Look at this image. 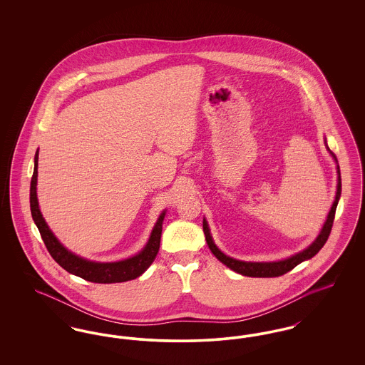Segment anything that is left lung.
Returning <instances> with one entry per match:
<instances>
[{
  "mask_svg": "<svg viewBox=\"0 0 365 365\" xmlns=\"http://www.w3.org/2000/svg\"><path fill=\"white\" fill-rule=\"evenodd\" d=\"M326 148L329 150L331 157L334 158V161L336 163V174H338V182H336V192H335V200L331 205L330 212L327 215V219L324 222V225L322 227L319 235L316 237V240L313 241L308 247H305L304 250L295 253L293 256L283 259V260L278 261H242L237 260L234 257H230L225 255L213 241L210 230H209L208 222L204 217L202 220V228H204V234H205V240L208 243L210 252L215 255V257L220 262H223L226 267L230 269H232L237 274H241L243 277H252V278H275V277H280L284 275L286 272L292 271L294 267L298 264H301L302 261L309 260L312 259L314 255L319 253V250L324 246V243L327 242L329 235L331 232V227L334 223V216H335V210H336V205L338 201L341 198V190H342V183H341V171H339V165H338V160L335 155L330 150V148L327 146V140L324 139Z\"/></svg>",
  "mask_w": 365,
  "mask_h": 365,
  "instance_id": "obj_1",
  "label": "left lung"
}]
</instances>
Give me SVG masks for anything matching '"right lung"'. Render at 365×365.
<instances>
[{"mask_svg": "<svg viewBox=\"0 0 365 365\" xmlns=\"http://www.w3.org/2000/svg\"><path fill=\"white\" fill-rule=\"evenodd\" d=\"M38 150L35 152L34 174L31 178V187H30V208H31L35 226L38 227L41 237L46 245V249L49 250L54 261L60 267H63L67 272L93 283H120V282H127V280H133L140 277L156 259L158 249H160L163 222L167 210L164 209L161 212V215L157 219L156 225L150 232L148 242L135 256L119 261H93L81 257L72 253L57 240V237L53 234L52 230L49 228L41 213L38 197H36L38 155H39Z\"/></svg>", "mask_w": 365, "mask_h": 365, "instance_id": "add662e5", "label": "right lung"}]
</instances>
